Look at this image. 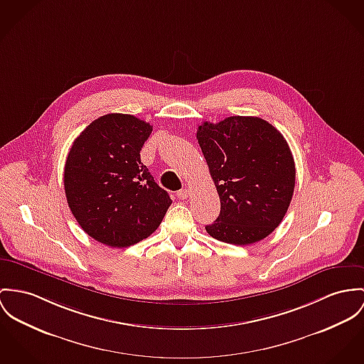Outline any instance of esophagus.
<instances>
[{"label":"esophagus","instance_id":"34e87169","mask_svg":"<svg viewBox=\"0 0 364 364\" xmlns=\"http://www.w3.org/2000/svg\"><path fill=\"white\" fill-rule=\"evenodd\" d=\"M177 196H178L180 199H187V198H188V191H187V190H180V191L177 193Z\"/></svg>","mask_w":364,"mask_h":364}]
</instances>
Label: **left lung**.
<instances>
[{"mask_svg":"<svg viewBox=\"0 0 364 364\" xmlns=\"http://www.w3.org/2000/svg\"><path fill=\"white\" fill-rule=\"evenodd\" d=\"M196 140L220 198V215L206 231L234 245L266 238L284 219L295 187L288 142L269 122L230 116L198 126Z\"/></svg>","mask_w":364,"mask_h":364,"instance_id":"left-lung-1","label":"left lung"}]
</instances>
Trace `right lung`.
<instances>
[{"instance_id": "1", "label": "right lung", "mask_w": 364, "mask_h": 364, "mask_svg": "<svg viewBox=\"0 0 364 364\" xmlns=\"http://www.w3.org/2000/svg\"><path fill=\"white\" fill-rule=\"evenodd\" d=\"M152 126L133 114L108 113L91 122L68 154L63 186L84 231L112 248L149 237L171 205L142 165L140 151Z\"/></svg>"}]
</instances>
